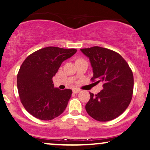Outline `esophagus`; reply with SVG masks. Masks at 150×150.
Here are the masks:
<instances>
[{"label": "esophagus", "mask_w": 150, "mask_h": 150, "mask_svg": "<svg viewBox=\"0 0 150 150\" xmlns=\"http://www.w3.org/2000/svg\"><path fill=\"white\" fill-rule=\"evenodd\" d=\"M73 92L74 93H78L80 92V90H79V89H77V88H73Z\"/></svg>", "instance_id": "obj_1"}]
</instances>
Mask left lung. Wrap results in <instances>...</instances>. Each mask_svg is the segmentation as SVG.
I'll list each match as a JSON object with an SVG mask.
<instances>
[{
  "label": "left lung",
  "mask_w": 150,
  "mask_h": 150,
  "mask_svg": "<svg viewBox=\"0 0 150 150\" xmlns=\"http://www.w3.org/2000/svg\"><path fill=\"white\" fill-rule=\"evenodd\" d=\"M89 59L93 69L92 80L102 83L103 89L90 100L86 111L95 120L106 122L116 118L125 111L132 98L134 76L120 54L99 46L80 49Z\"/></svg>",
  "instance_id": "1"
}]
</instances>
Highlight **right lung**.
Masks as SVG:
<instances>
[{
    "label": "right lung",
    "mask_w": 150,
    "mask_h": 150,
    "mask_svg": "<svg viewBox=\"0 0 150 150\" xmlns=\"http://www.w3.org/2000/svg\"><path fill=\"white\" fill-rule=\"evenodd\" d=\"M76 52V49L50 46L36 51L25 59L17 75V88L22 105L34 117L50 120L64 112L72 90L54 87L52 77L62 62Z\"/></svg>",
    "instance_id": "obj_1"
}]
</instances>
